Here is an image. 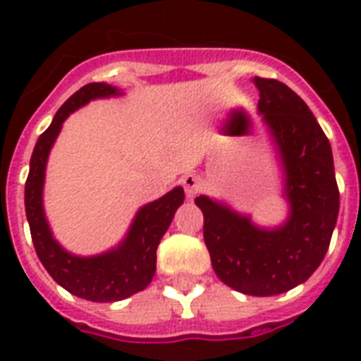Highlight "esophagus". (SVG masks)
<instances>
[{
  "label": "esophagus",
  "instance_id": "obj_1",
  "mask_svg": "<svg viewBox=\"0 0 361 361\" xmlns=\"http://www.w3.org/2000/svg\"><path fill=\"white\" fill-rule=\"evenodd\" d=\"M181 183H183V189H185L187 197L189 198H195L198 192L202 191V181L200 178L195 174H187L181 178Z\"/></svg>",
  "mask_w": 361,
  "mask_h": 361
}]
</instances>
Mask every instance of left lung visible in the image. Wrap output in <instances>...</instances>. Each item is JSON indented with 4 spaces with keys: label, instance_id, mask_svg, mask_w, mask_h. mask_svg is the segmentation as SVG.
Masks as SVG:
<instances>
[{
    "label": "left lung",
    "instance_id": "obj_1",
    "mask_svg": "<svg viewBox=\"0 0 361 361\" xmlns=\"http://www.w3.org/2000/svg\"><path fill=\"white\" fill-rule=\"evenodd\" d=\"M252 82L285 172L288 219L264 228L206 195L195 204L204 214V241L217 277L243 294L275 296L305 283L324 260L339 189L330 140L303 99L274 78L255 76Z\"/></svg>",
    "mask_w": 361,
    "mask_h": 361
}]
</instances>
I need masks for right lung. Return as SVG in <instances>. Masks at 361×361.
I'll return each mask as SVG.
<instances>
[{
  "instance_id": "1",
  "label": "right lung",
  "mask_w": 361,
  "mask_h": 361,
  "mask_svg": "<svg viewBox=\"0 0 361 361\" xmlns=\"http://www.w3.org/2000/svg\"><path fill=\"white\" fill-rule=\"evenodd\" d=\"M114 95H121L118 87L104 82H93L80 87L61 104L50 127L39 136L35 149L31 153L24 195L25 217L30 223L33 247L50 277L75 296L103 303L120 302L144 290L152 283L157 264L159 241L169 231L176 209L185 198L183 189L174 187L159 200L142 206L120 245L95 257H76L54 240L42 208V185L48 153L58 138L63 121L75 110L93 99Z\"/></svg>"
}]
</instances>
